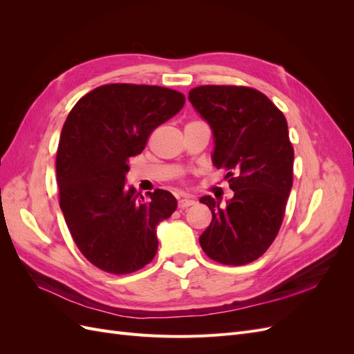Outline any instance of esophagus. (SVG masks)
Returning <instances> with one entry per match:
<instances>
[{
  "label": "esophagus",
  "mask_w": 354,
  "mask_h": 354,
  "mask_svg": "<svg viewBox=\"0 0 354 354\" xmlns=\"http://www.w3.org/2000/svg\"><path fill=\"white\" fill-rule=\"evenodd\" d=\"M192 205H195V199H192V198H183L178 201V208H181V209L189 208Z\"/></svg>",
  "instance_id": "esophagus-1"
}]
</instances>
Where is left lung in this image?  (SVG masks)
Instances as JSON below:
<instances>
[{
    "label": "left lung",
    "instance_id": "obj_1",
    "mask_svg": "<svg viewBox=\"0 0 354 354\" xmlns=\"http://www.w3.org/2000/svg\"><path fill=\"white\" fill-rule=\"evenodd\" d=\"M189 100L216 138L214 165L227 173L233 199L226 207L203 196L212 212L199 243L226 266L255 261L282 226L292 187L294 147L285 115L261 91L243 85H201Z\"/></svg>",
    "mask_w": 354,
    "mask_h": 354
}]
</instances>
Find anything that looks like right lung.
<instances>
[{"mask_svg": "<svg viewBox=\"0 0 354 354\" xmlns=\"http://www.w3.org/2000/svg\"><path fill=\"white\" fill-rule=\"evenodd\" d=\"M185 102V94L158 85L106 84L82 95L62 128L60 208L81 254L106 273L140 270L158 251L156 226L177 201L162 189L145 201L125 187V173L130 158Z\"/></svg>", "mask_w": 354, "mask_h": 354, "instance_id": "add662e5", "label": "right lung"}]
</instances>
